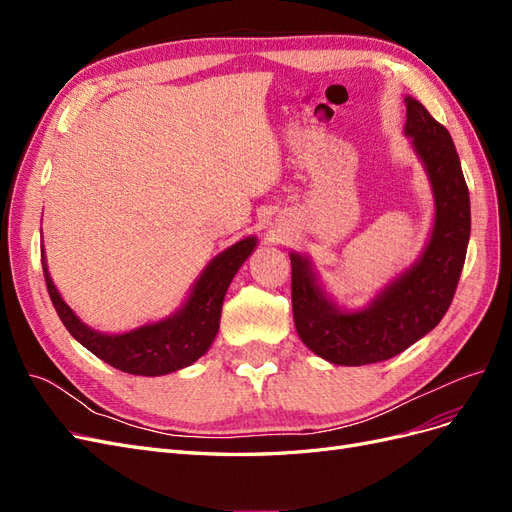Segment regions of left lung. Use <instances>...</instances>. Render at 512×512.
Here are the masks:
<instances>
[{
	"mask_svg": "<svg viewBox=\"0 0 512 512\" xmlns=\"http://www.w3.org/2000/svg\"><path fill=\"white\" fill-rule=\"evenodd\" d=\"M406 134L436 196V224L421 260L363 312H342L316 284L309 262L290 254L292 314L303 344L335 365H369L404 352L451 307L470 241V192L448 130L406 98Z\"/></svg>",
	"mask_w": 512,
	"mask_h": 512,
	"instance_id": "8db88e82",
	"label": "left lung"
}]
</instances>
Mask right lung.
Here are the masks:
<instances>
[{
	"instance_id": "right-lung-1",
	"label": "right lung",
	"mask_w": 512,
	"mask_h": 512,
	"mask_svg": "<svg viewBox=\"0 0 512 512\" xmlns=\"http://www.w3.org/2000/svg\"><path fill=\"white\" fill-rule=\"evenodd\" d=\"M254 247V237H247L228 247L226 252L211 260L205 273L198 277L188 303L175 316L156 324H145V327L123 335L98 333L85 327L74 316L72 309L59 297L57 288L53 286L44 262V247L42 271L55 312L76 342L83 344L89 352H94L104 363L126 371V374L164 376L192 365L209 350L220 329L224 294L245 258L254 252Z\"/></svg>"
}]
</instances>
